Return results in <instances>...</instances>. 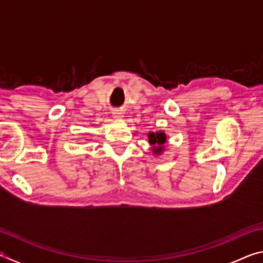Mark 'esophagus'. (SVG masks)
Listing matches in <instances>:
<instances>
[{"label":"esophagus","mask_w":263,"mask_h":263,"mask_svg":"<svg viewBox=\"0 0 263 263\" xmlns=\"http://www.w3.org/2000/svg\"><path fill=\"white\" fill-rule=\"evenodd\" d=\"M112 117L115 119H122L123 118V112H122V111H114Z\"/></svg>","instance_id":"1"}]
</instances>
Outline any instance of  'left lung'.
<instances>
[{"instance_id": "obj_1", "label": "left lung", "mask_w": 263, "mask_h": 263, "mask_svg": "<svg viewBox=\"0 0 263 263\" xmlns=\"http://www.w3.org/2000/svg\"><path fill=\"white\" fill-rule=\"evenodd\" d=\"M148 144L151 145V149L154 155H161L164 152V146H166L167 136L163 131L158 132H148Z\"/></svg>"}]
</instances>
